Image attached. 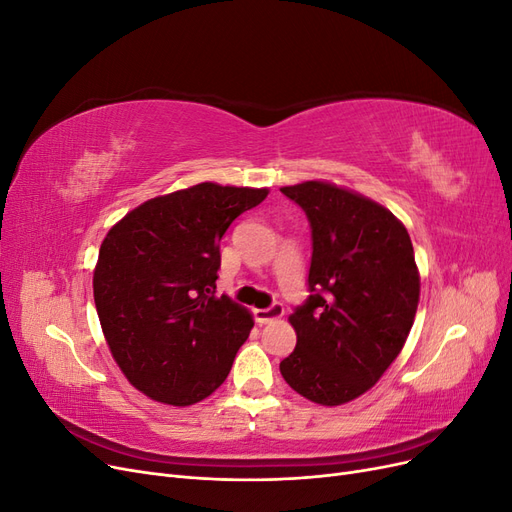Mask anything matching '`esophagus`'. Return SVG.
I'll use <instances>...</instances> for the list:
<instances>
[{
    "label": "esophagus",
    "instance_id": "obj_1",
    "mask_svg": "<svg viewBox=\"0 0 512 512\" xmlns=\"http://www.w3.org/2000/svg\"><path fill=\"white\" fill-rule=\"evenodd\" d=\"M284 316V305L282 303H273L269 305L267 309H256V320L260 324H267V322H273L277 318Z\"/></svg>",
    "mask_w": 512,
    "mask_h": 512
}]
</instances>
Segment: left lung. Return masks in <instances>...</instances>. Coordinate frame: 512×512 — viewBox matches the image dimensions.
<instances>
[{
  "instance_id": "obj_1",
  "label": "left lung",
  "mask_w": 512,
  "mask_h": 512,
  "mask_svg": "<svg viewBox=\"0 0 512 512\" xmlns=\"http://www.w3.org/2000/svg\"><path fill=\"white\" fill-rule=\"evenodd\" d=\"M312 228L309 297L290 324L297 346L280 363L290 389L342 406L374 386L412 329L421 280L408 230L374 200L324 181L282 188Z\"/></svg>"
}]
</instances>
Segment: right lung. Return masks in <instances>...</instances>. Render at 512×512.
<instances>
[{
    "mask_svg": "<svg viewBox=\"0 0 512 512\" xmlns=\"http://www.w3.org/2000/svg\"><path fill=\"white\" fill-rule=\"evenodd\" d=\"M269 190L198 183L151 198L108 230L94 271L106 344L147 397L192 406L226 380L254 320L215 297L220 241Z\"/></svg>",
    "mask_w": 512,
    "mask_h": 512,
    "instance_id": "right-lung-1",
    "label": "right lung"
}]
</instances>
